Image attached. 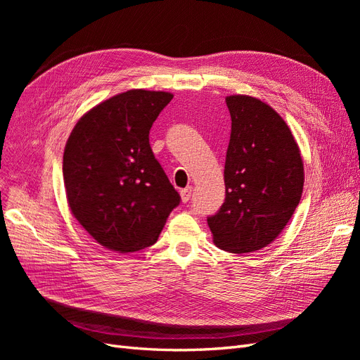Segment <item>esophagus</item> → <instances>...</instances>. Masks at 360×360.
<instances>
[{
  "label": "esophagus",
  "instance_id": "1",
  "mask_svg": "<svg viewBox=\"0 0 360 360\" xmlns=\"http://www.w3.org/2000/svg\"><path fill=\"white\" fill-rule=\"evenodd\" d=\"M180 197H181L183 202H188L191 200V197H192V186H188V188L181 189L180 191Z\"/></svg>",
  "mask_w": 360,
  "mask_h": 360
}]
</instances>
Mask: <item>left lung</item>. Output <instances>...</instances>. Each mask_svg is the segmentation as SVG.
Segmentation results:
<instances>
[{"label":"left lung","instance_id":"left-lung-1","mask_svg":"<svg viewBox=\"0 0 360 360\" xmlns=\"http://www.w3.org/2000/svg\"><path fill=\"white\" fill-rule=\"evenodd\" d=\"M231 136L226 150L225 202L207 217L217 248L255 252L284 230L303 192V162L290 127L252 96H226Z\"/></svg>","mask_w":360,"mask_h":360}]
</instances>
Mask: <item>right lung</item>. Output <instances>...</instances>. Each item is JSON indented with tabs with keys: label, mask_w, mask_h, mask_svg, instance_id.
<instances>
[{
	"label": "right lung",
	"mask_w": 360,
	"mask_h": 360,
	"mask_svg": "<svg viewBox=\"0 0 360 360\" xmlns=\"http://www.w3.org/2000/svg\"><path fill=\"white\" fill-rule=\"evenodd\" d=\"M167 91L112 96L75 124L63 156L72 214L94 240L120 254L156 243L180 195L148 143Z\"/></svg>",
	"instance_id": "obj_1"
}]
</instances>
